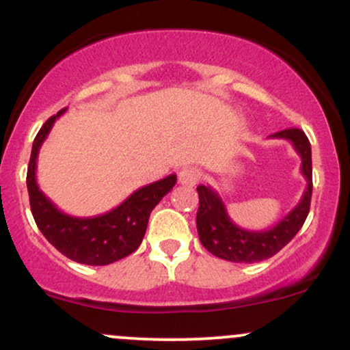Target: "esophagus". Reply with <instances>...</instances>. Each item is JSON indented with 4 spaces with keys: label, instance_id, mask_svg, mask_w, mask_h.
I'll list each match as a JSON object with an SVG mask.
<instances>
[{
    "label": "esophagus",
    "instance_id": "1",
    "mask_svg": "<svg viewBox=\"0 0 350 350\" xmlns=\"http://www.w3.org/2000/svg\"><path fill=\"white\" fill-rule=\"evenodd\" d=\"M199 176H200L199 171L196 170V167H183L178 174V180H179V184H183V186L192 187L198 184Z\"/></svg>",
    "mask_w": 350,
    "mask_h": 350
}]
</instances>
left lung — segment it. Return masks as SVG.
Masks as SVG:
<instances>
[{"instance_id": "8db88e82", "label": "left lung", "mask_w": 350, "mask_h": 350, "mask_svg": "<svg viewBox=\"0 0 350 350\" xmlns=\"http://www.w3.org/2000/svg\"><path fill=\"white\" fill-rule=\"evenodd\" d=\"M270 138L291 142L296 152L301 156V172L308 183L298 206L286 217H283L276 226L260 232L245 230L235 226L234 220L228 217L226 204L214 189L204 184L198 187L199 211L196 224H198L200 243L212 255L227 262L255 263L276 255L298 234L309 214L312 194V163L311 144H309L308 136L299 128H288V130L271 135Z\"/></svg>"}]
</instances>
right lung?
Segmentation results:
<instances>
[{"label":"right lung","instance_id":"add662e5","mask_svg":"<svg viewBox=\"0 0 350 350\" xmlns=\"http://www.w3.org/2000/svg\"><path fill=\"white\" fill-rule=\"evenodd\" d=\"M64 111L66 108L51 116L34 138L26 178L31 212L42 235L67 258L92 267L110 265L139 247L151 211L174 187L176 174L139 187L118 207L102 215L74 217L64 214L49 198H46L36 180L39 150L49 135L52 124Z\"/></svg>","mask_w":350,"mask_h":350}]
</instances>
